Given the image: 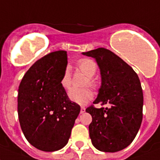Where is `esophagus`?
Wrapping results in <instances>:
<instances>
[{
  "label": "esophagus",
  "mask_w": 160,
  "mask_h": 160,
  "mask_svg": "<svg viewBox=\"0 0 160 160\" xmlns=\"http://www.w3.org/2000/svg\"><path fill=\"white\" fill-rule=\"evenodd\" d=\"M85 112V107H80V114H83Z\"/></svg>",
  "instance_id": "esophagus-1"
}]
</instances>
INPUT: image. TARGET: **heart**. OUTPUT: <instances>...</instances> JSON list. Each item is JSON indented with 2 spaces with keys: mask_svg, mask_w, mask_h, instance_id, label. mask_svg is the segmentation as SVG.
Returning <instances> with one entry per match:
<instances>
[{
  "mask_svg": "<svg viewBox=\"0 0 160 160\" xmlns=\"http://www.w3.org/2000/svg\"><path fill=\"white\" fill-rule=\"evenodd\" d=\"M77 67L80 69V72H82L85 76H88L86 81L84 83V85L90 86L91 88H96L97 83L92 78L94 76L97 71V64L93 60L89 58H82L78 61ZM61 85L65 89H68L72 84V77L71 73L68 68L65 69L63 74L61 78ZM93 97V93L91 91L90 88H73L70 89L68 92V98L72 102H76L79 105H84L88 102Z\"/></svg>",
  "mask_w": 160,
  "mask_h": 160,
  "instance_id": "1",
  "label": "heart"
}]
</instances>
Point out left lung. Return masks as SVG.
Returning a JSON list of instances; mask_svg holds the SVG:
<instances>
[{"mask_svg":"<svg viewBox=\"0 0 160 160\" xmlns=\"http://www.w3.org/2000/svg\"><path fill=\"white\" fill-rule=\"evenodd\" d=\"M95 58L102 84L94 104L88 107L92 115L89 136L95 148L116 152L126 148L136 137L142 121L143 92L138 76L119 56L104 48L82 53Z\"/></svg>","mask_w":160,"mask_h":160,"instance_id":"8db88e82","label":"left lung"}]
</instances>
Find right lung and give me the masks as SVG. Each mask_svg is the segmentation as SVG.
<instances>
[{
    "mask_svg": "<svg viewBox=\"0 0 160 160\" xmlns=\"http://www.w3.org/2000/svg\"><path fill=\"white\" fill-rule=\"evenodd\" d=\"M67 65V51L48 53L29 68L18 87L20 126L28 142L41 151L64 147L80 113L60 83Z\"/></svg>",
    "mask_w": 160,
    "mask_h": 160,
    "instance_id": "1",
    "label": "right lung"
}]
</instances>
